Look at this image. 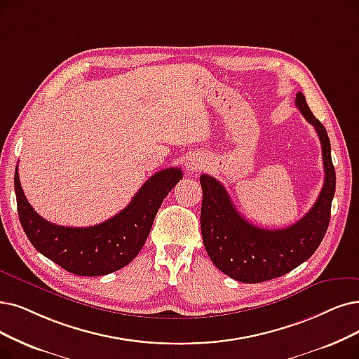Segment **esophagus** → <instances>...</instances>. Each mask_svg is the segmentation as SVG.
<instances>
[{
	"label": "esophagus",
	"mask_w": 359,
	"mask_h": 359,
	"mask_svg": "<svg viewBox=\"0 0 359 359\" xmlns=\"http://www.w3.org/2000/svg\"><path fill=\"white\" fill-rule=\"evenodd\" d=\"M185 165H187V169L190 172H198L200 169H202V159H200L198 156H191Z\"/></svg>",
	"instance_id": "1"
}]
</instances>
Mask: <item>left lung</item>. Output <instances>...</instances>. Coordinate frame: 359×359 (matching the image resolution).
Masks as SVG:
<instances>
[{"instance_id":"1","label":"left lung","mask_w":359,"mask_h":359,"mask_svg":"<svg viewBox=\"0 0 359 359\" xmlns=\"http://www.w3.org/2000/svg\"><path fill=\"white\" fill-rule=\"evenodd\" d=\"M296 106L318 134L325 174L317 202L302 219L280 229L252 225L241 217L218 180L206 174L200 177L203 245L213 265L241 283H262L287 274L309 259L328 228L336 191L332 147L324 125L313 116L302 93L296 94Z\"/></svg>"}]
</instances>
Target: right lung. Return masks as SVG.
Returning <instances> with one entry per match:
<instances>
[{
    "mask_svg": "<svg viewBox=\"0 0 359 359\" xmlns=\"http://www.w3.org/2000/svg\"><path fill=\"white\" fill-rule=\"evenodd\" d=\"M182 178L180 168H168L149 178L123 210L94 226H62L48 222L27 202L14 172L18 212L34 248L72 274L106 276L130 264L144 246L163 198Z\"/></svg>",
    "mask_w": 359,
    "mask_h": 359,
    "instance_id": "obj_1",
    "label": "right lung"
}]
</instances>
